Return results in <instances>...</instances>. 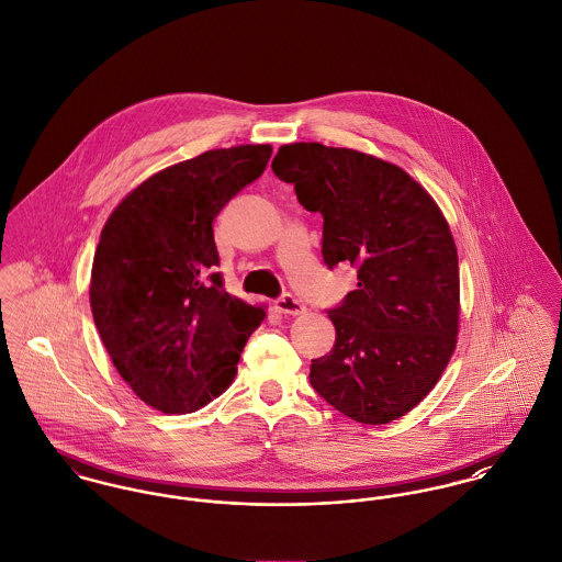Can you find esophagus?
I'll use <instances>...</instances> for the list:
<instances>
[{"mask_svg":"<svg viewBox=\"0 0 562 562\" xmlns=\"http://www.w3.org/2000/svg\"><path fill=\"white\" fill-rule=\"evenodd\" d=\"M276 307H278L282 314H293V316H297V314H303V312H305V305H303L297 297H293L291 293H284L282 297H278Z\"/></svg>","mask_w":562,"mask_h":562,"instance_id":"obj_1","label":"esophagus"}]
</instances>
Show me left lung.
<instances>
[{
	"label": "left lung",
	"mask_w": 562,
	"mask_h": 562,
	"mask_svg": "<svg viewBox=\"0 0 562 562\" xmlns=\"http://www.w3.org/2000/svg\"><path fill=\"white\" fill-rule=\"evenodd\" d=\"M271 169L323 216V262L357 269V289L327 310L336 345L312 359L310 385L359 424L406 415L456 348L460 273L447 220L411 175L355 149L282 145Z\"/></svg>",
	"instance_id": "obj_1"
}]
</instances>
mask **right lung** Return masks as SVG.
Masks as SVG:
<instances>
[{
    "label": "right lung",
    "mask_w": 562,
    "mask_h": 562,
    "mask_svg": "<svg viewBox=\"0 0 562 562\" xmlns=\"http://www.w3.org/2000/svg\"><path fill=\"white\" fill-rule=\"evenodd\" d=\"M269 158V145H239L179 162L132 190L102 228L93 323L122 379L162 413H192L228 387L265 318L224 291L214 217Z\"/></svg>",
    "instance_id": "1"
}]
</instances>
